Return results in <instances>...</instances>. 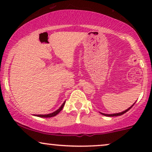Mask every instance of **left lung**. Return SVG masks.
<instances>
[{"label":"left lung","instance_id":"obj_1","mask_svg":"<svg viewBox=\"0 0 152 152\" xmlns=\"http://www.w3.org/2000/svg\"><path fill=\"white\" fill-rule=\"evenodd\" d=\"M134 104H135V103H134ZM134 104L133 105H132V106H131V107L129 108V109H127L126 110H125V111H122V112L117 113V114H103V113H101V114H103V115H104V116H121V115L124 114H125V113L127 112V111H128L129 110L132 109V106H133L134 105Z\"/></svg>","mask_w":152,"mask_h":152}]
</instances>
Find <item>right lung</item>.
Segmentation results:
<instances>
[{
	"label": "right lung",
	"instance_id": "obj_1",
	"mask_svg": "<svg viewBox=\"0 0 152 152\" xmlns=\"http://www.w3.org/2000/svg\"><path fill=\"white\" fill-rule=\"evenodd\" d=\"M65 102H64V103H63V104L61 106V107L59 108V109H58V110H56V111H54V112H53V113H51V114H38V115H35V116H39V117H43V118H48V117H53V116H56L57 114H58L59 112H60L61 111V110L63 109V108H64V104H65Z\"/></svg>",
	"mask_w": 152,
	"mask_h": 152
}]
</instances>
